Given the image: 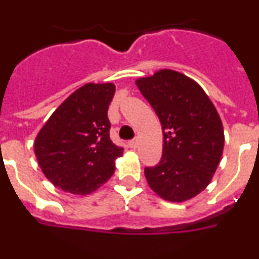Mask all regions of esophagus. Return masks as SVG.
I'll list each match as a JSON object with an SVG mask.
<instances>
[{"label":"esophagus","mask_w":259,"mask_h":259,"mask_svg":"<svg viewBox=\"0 0 259 259\" xmlns=\"http://www.w3.org/2000/svg\"><path fill=\"white\" fill-rule=\"evenodd\" d=\"M129 146H130V148H133V149L138 148V146H139V141H138V139H133V141L129 142Z\"/></svg>","instance_id":"obj_1"}]
</instances>
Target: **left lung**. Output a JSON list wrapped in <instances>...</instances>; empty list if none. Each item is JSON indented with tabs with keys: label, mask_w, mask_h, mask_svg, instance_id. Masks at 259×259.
<instances>
[{
	"label": "left lung",
	"mask_w": 259,
	"mask_h": 259,
	"mask_svg": "<svg viewBox=\"0 0 259 259\" xmlns=\"http://www.w3.org/2000/svg\"><path fill=\"white\" fill-rule=\"evenodd\" d=\"M156 111L163 133L162 158L144 168L159 198L187 202L206 189L221 161L222 121L202 87L183 72L162 69L135 80Z\"/></svg>",
	"instance_id": "1"
}]
</instances>
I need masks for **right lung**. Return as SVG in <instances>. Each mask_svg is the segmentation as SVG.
Instances as JSON below:
<instances>
[{"instance_id": "obj_1", "label": "right lung", "mask_w": 259, "mask_h": 259, "mask_svg": "<svg viewBox=\"0 0 259 259\" xmlns=\"http://www.w3.org/2000/svg\"><path fill=\"white\" fill-rule=\"evenodd\" d=\"M112 83H87L55 110L35 137L34 153L46 178L64 192L88 195L113 175L122 156L110 139Z\"/></svg>"}]
</instances>
